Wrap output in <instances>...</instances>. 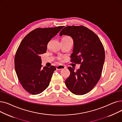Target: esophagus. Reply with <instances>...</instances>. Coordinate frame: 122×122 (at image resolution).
Wrapping results in <instances>:
<instances>
[{
    "label": "esophagus",
    "mask_w": 122,
    "mask_h": 122,
    "mask_svg": "<svg viewBox=\"0 0 122 122\" xmlns=\"http://www.w3.org/2000/svg\"><path fill=\"white\" fill-rule=\"evenodd\" d=\"M66 66H64V65H58V66H57V67H56V69L57 70H61V69H65V68H66Z\"/></svg>",
    "instance_id": "1"
}]
</instances>
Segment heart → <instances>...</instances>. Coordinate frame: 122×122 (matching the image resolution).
<instances>
[{
    "label": "heart",
    "mask_w": 122,
    "mask_h": 122,
    "mask_svg": "<svg viewBox=\"0 0 122 122\" xmlns=\"http://www.w3.org/2000/svg\"><path fill=\"white\" fill-rule=\"evenodd\" d=\"M61 40H64V41H72V38L70 37L69 36H63ZM58 59L59 60H62V58L61 57H59L58 58Z\"/></svg>",
    "instance_id": "obj_1"
}]
</instances>
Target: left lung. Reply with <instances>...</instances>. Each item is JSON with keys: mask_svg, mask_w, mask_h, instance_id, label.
<instances>
[{"mask_svg": "<svg viewBox=\"0 0 122 122\" xmlns=\"http://www.w3.org/2000/svg\"><path fill=\"white\" fill-rule=\"evenodd\" d=\"M71 36L74 41L71 61L81 64L76 71L69 67L70 75L65 81L69 90L76 95L88 93L99 81L105 61V51L99 38L91 30L83 26H67L60 36Z\"/></svg>", "mask_w": 122, "mask_h": 122, "instance_id": "left-lung-1", "label": "left lung"}]
</instances>
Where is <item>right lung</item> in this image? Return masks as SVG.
<instances>
[{
  "mask_svg": "<svg viewBox=\"0 0 122 122\" xmlns=\"http://www.w3.org/2000/svg\"><path fill=\"white\" fill-rule=\"evenodd\" d=\"M64 26L37 28L22 41L15 56V69L23 87L31 94L41 93L49 86L56 67H42L41 55L46 52L47 46Z\"/></svg>",
  "mask_w": 122,
  "mask_h": 122,
  "instance_id": "right-lung-1",
  "label": "right lung"
}]
</instances>
